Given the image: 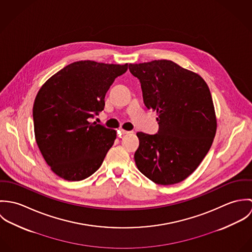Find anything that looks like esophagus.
<instances>
[{"instance_id":"1","label":"esophagus","mask_w":252,"mask_h":252,"mask_svg":"<svg viewBox=\"0 0 252 252\" xmlns=\"http://www.w3.org/2000/svg\"><path fill=\"white\" fill-rule=\"evenodd\" d=\"M121 133L123 134V135H131V134H133L134 132L133 131H126V130H121Z\"/></svg>"}]
</instances>
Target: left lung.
Here are the masks:
<instances>
[{
  "label": "left lung",
  "mask_w": 252,
  "mask_h": 252,
  "mask_svg": "<svg viewBox=\"0 0 252 252\" xmlns=\"http://www.w3.org/2000/svg\"><path fill=\"white\" fill-rule=\"evenodd\" d=\"M129 70L139 78L144 105L157 112L159 124L155 135L137 133L136 165L157 184L179 183L198 168L216 136L209 86L199 74L170 60L130 64Z\"/></svg>",
  "instance_id": "1"
}]
</instances>
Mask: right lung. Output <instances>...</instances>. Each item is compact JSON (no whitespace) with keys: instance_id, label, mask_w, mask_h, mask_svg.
<instances>
[{"instance_id":"obj_1","label":"right lung","mask_w":252,"mask_h":252,"mask_svg":"<svg viewBox=\"0 0 252 252\" xmlns=\"http://www.w3.org/2000/svg\"><path fill=\"white\" fill-rule=\"evenodd\" d=\"M128 64L85 60L52 75L36 94L33 119L37 146L51 170L69 181L85 180L102 165L115 130L89 122L105 108V96Z\"/></svg>"}]
</instances>
